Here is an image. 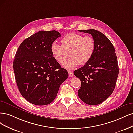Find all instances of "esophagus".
<instances>
[{
  "mask_svg": "<svg viewBox=\"0 0 133 133\" xmlns=\"http://www.w3.org/2000/svg\"><path fill=\"white\" fill-rule=\"evenodd\" d=\"M68 75H69V76H70V77H73L74 75V72H73L72 71H68Z\"/></svg>",
  "mask_w": 133,
  "mask_h": 133,
  "instance_id": "obj_1",
  "label": "esophagus"
}]
</instances>
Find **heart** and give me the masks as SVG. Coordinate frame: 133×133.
Returning a JSON list of instances; mask_svg holds the SVG:
<instances>
[{
    "label": "heart",
    "instance_id": "obj_1",
    "mask_svg": "<svg viewBox=\"0 0 133 133\" xmlns=\"http://www.w3.org/2000/svg\"><path fill=\"white\" fill-rule=\"evenodd\" d=\"M62 45L53 42L51 52L57 62L65 60L69 52L71 57L63 63V66L68 70H73L78 65H84L92 58L95 52V41L91 36H83L75 32L67 34L61 40Z\"/></svg>",
    "mask_w": 133,
    "mask_h": 133
}]
</instances>
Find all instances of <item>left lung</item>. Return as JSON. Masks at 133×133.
Masks as SVG:
<instances>
[{"label":"left lung","mask_w":133,"mask_h":133,"mask_svg":"<svg viewBox=\"0 0 133 133\" xmlns=\"http://www.w3.org/2000/svg\"><path fill=\"white\" fill-rule=\"evenodd\" d=\"M78 31L91 34L95 49L91 59L74 71L81 81L78 95L85 103L95 105L106 100L114 91L119 74L117 57L112 42L103 34L95 29Z\"/></svg>","instance_id":"8db88e82"}]
</instances>
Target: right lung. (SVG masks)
<instances>
[{
	"label": "right lung",
	"mask_w": 133,
	"mask_h": 133,
	"mask_svg": "<svg viewBox=\"0 0 133 133\" xmlns=\"http://www.w3.org/2000/svg\"><path fill=\"white\" fill-rule=\"evenodd\" d=\"M61 34L40 31L24 40L13 62L15 80L21 95L37 105L51 103L60 85L68 76L66 70L52 56L51 45Z\"/></svg>",
	"instance_id": "add662e5"
}]
</instances>
